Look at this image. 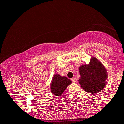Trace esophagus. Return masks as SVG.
Segmentation results:
<instances>
[{
  "label": "esophagus",
  "mask_w": 124,
  "mask_h": 124,
  "mask_svg": "<svg viewBox=\"0 0 124 124\" xmlns=\"http://www.w3.org/2000/svg\"><path fill=\"white\" fill-rule=\"evenodd\" d=\"M71 81H72L73 82H74V83H76V82H77V81L76 78H71Z\"/></svg>",
  "instance_id": "1"
}]
</instances>
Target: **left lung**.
<instances>
[{"label":"left lung","instance_id":"1","mask_svg":"<svg viewBox=\"0 0 124 124\" xmlns=\"http://www.w3.org/2000/svg\"><path fill=\"white\" fill-rule=\"evenodd\" d=\"M78 70L81 76L78 82L86 92L98 93L106 86L108 78L107 70L96 57H92L88 65L81 66Z\"/></svg>","mask_w":124,"mask_h":124}]
</instances>
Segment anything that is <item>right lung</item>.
Instances as JSON below:
<instances>
[{"instance_id": "right-lung-1", "label": "right lung", "mask_w": 124, "mask_h": 124, "mask_svg": "<svg viewBox=\"0 0 124 124\" xmlns=\"http://www.w3.org/2000/svg\"><path fill=\"white\" fill-rule=\"evenodd\" d=\"M72 82L66 77L61 76L58 74H55L50 84L52 93L56 96H61Z\"/></svg>"}]
</instances>
